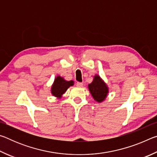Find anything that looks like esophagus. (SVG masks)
I'll use <instances>...</instances> for the list:
<instances>
[{
  "label": "esophagus",
  "mask_w": 157,
  "mask_h": 157,
  "mask_svg": "<svg viewBox=\"0 0 157 157\" xmlns=\"http://www.w3.org/2000/svg\"><path fill=\"white\" fill-rule=\"evenodd\" d=\"M76 86L78 87H82V86H83V83H82V82H78L76 83Z\"/></svg>",
  "instance_id": "esophagus-1"
}]
</instances>
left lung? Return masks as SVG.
<instances>
[{"instance_id": "left-lung-1", "label": "left lung", "mask_w": 157, "mask_h": 157, "mask_svg": "<svg viewBox=\"0 0 157 157\" xmlns=\"http://www.w3.org/2000/svg\"><path fill=\"white\" fill-rule=\"evenodd\" d=\"M89 89L94 100L99 102H102L105 99L108 93L107 85L98 75H95L94 77V81L89 84Z\"/></svg>"}]
</instances>
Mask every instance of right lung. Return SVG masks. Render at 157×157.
Masks as SVG:
<instances>
[{
  "label": "right lung",
  "mask_w": 157,
  "mask_h": 157,
  "mask_svg": "<svg viewBox=\"0 0 157 157\" xmlns=\"http://www.w3.org/2000/svg\"><path fill=\"white\" fill-rule=\"evenodd\" d=\"M73 85V81H66L62 77L58 76L55 79L54 84L52 86V94L56 97L60 98L61 95L66 91L71 86Z\"/></svg>",
  "instance_id": "right-lung-1"
}]
</instances>
